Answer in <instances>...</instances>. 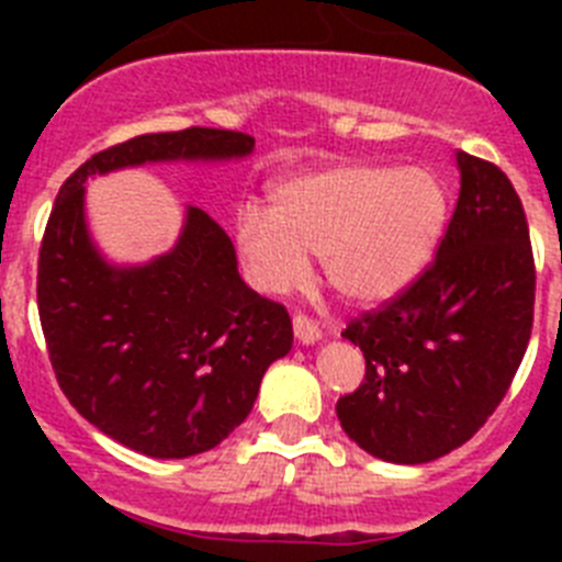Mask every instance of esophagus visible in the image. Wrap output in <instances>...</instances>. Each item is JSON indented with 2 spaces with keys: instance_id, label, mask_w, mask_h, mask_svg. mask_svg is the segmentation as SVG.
<instances>
[{
  "instance_id": "esophagus-1",
  "label": "esophagus",
  "mask_w": 562,
  "mask_h": 562,
  "mask_svg": "<svg viewBox=\"0 0 562 562\" xmlns=\"http://www.w3.org/2000/svg\"><path fill=\"white\" fill-rule=\"evenodd\" d=\"M292 331H295V337L301 346H315V342L324 337V331L317 329V324H312L310 317H304V315L292 317Z\"/></svg>"
}]
</instances>
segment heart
I'll list each match as a JSON object with an SVG mask.
<instances>
[{"mask_svg": "<svg viewBox=\"0 0 562 562\" xmlns=\"http://www.w3.org/2000/svg\"><path fill=\"white\" fill-rule=\"evenodd\" d=\"M445 225L448 188L430 168L346 160L278 182L270 211L236 213L233 238L258 292L297 290L312 252L342 297L380 304L425 270Z\"/></svg>", "mask_w": 562, "mask_h": 562, "instance_id": "1", "label": "heart"}]
</instances>
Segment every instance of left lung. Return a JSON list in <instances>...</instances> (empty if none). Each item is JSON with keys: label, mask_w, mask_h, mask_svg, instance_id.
Wrapping results in <instances>:
<instances>
[{"label": "left lung", "mask_w": 562, "mask_h": 562, "mask_svg": "<svg viewBox=\"0 0 562 562\" xmlns=\"http://www.w3.org/2000/svg\"><path fill=\"white\" fill-rule=\"evenodd\" d=\"M459 202L436 261L342 331L366 380L337 419L374 459L425 464L473 439L504 400L532 335L535 261L513 182L456 151Z\"/></svg>", "instance_id": "left-lung-1"}]
</instances>
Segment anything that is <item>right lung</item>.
Masks as SVG:
<instances>
[{
	"label": "right lung",
	"mask_w": 562,
	"mask_h": 562,
	"mask_svg": "<svg viewBox=\"0 0 562 562\" xmlns=\"http://www.w3.org/2000/svg\"><path fill=\"white\" fill-rule=\"evenodd\" d=\"M245 132L191 126L140 134L83 162L61 186L38 252V317L69 405L151 459L216 448L247 419L261 376L290 355L292 321L241 281L233 241L200 207L171 250L114 265L87 225V182L148 162L250 157Z\"/></svg>",
	"instance_id": "add662e5"
}]
</instances>
